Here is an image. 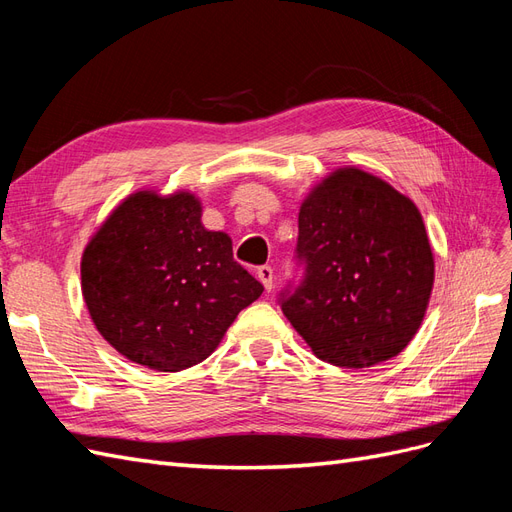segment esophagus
Listing matches in <instances>:
<instances>
[{
  "label": "esophagus",
  "mask_w": 512,
  "mask_h": 512,
  "mask_svg": "<svg viewBox=\"0 0 512 512\" xmlns=\"http://www.w3.org/2000/svg\"><path fill=\"white\" fill-rule=\"evenodd\" d=\"M256 275H258V280L262 282V286H265V290L271 292L273 290V269L269 265H262V267L256 269Z\"/></svg>",
  "instance_id": "34e87169"
}]
</instances>
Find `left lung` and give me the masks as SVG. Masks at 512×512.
Returning <instances> with one entry per match:
<instances>
[{
    "label": "left lung",
    "instance_id": "obj_1",
    "mask_svg": "<svg viewBox=\"0 0 512 512\" xmlns=\"http://www.w3.org/2000/svg\"><path fill=\"white\" fill-rule=\"evenodd\" d=\"M294 252L303 275L280 292V307L318 359L361 369L410 344L433 288L431 245L410 198L339 168L301 205Z\"/></svg>",
    "mask_w": 512,
    "mask_h": 512
}]
</instances>
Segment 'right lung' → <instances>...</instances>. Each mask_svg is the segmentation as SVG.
<instances>
[{
	"label": "right lung",
	"mask_w": 512,
	"mask_h": 512,
	"mask_svg": "<svg viewBox=\"0 0 512 512\" xmlns=\"http://www.w3.org/2000/svg\"><path fill=\"white\" fill-rule=\"evenodd\" d=\"M81 282L106 342L158 371L205 361L265 290L232 258L226 232L200 224L198 198L147 190L123 200L89 241Z\"/></svg>",
	"instance_id": "right-lung-1"
}]
</instances>
